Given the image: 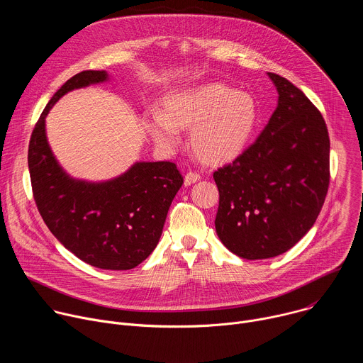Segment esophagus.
<instances>
[{"label":"esophagus","instance_id":"1","mask_svg":"<svg viewBox=\"0 0 363 363\" xmlns=\"http://www.w3.org/2000/svg\"><path fill=\"white\" fill-rule=\"evenodd\" d=\"M199 179H201L199 174L189 171V172H186V175H185V178H184V182H185V185L188 186V185H191V184H195V182L199 181Z\"/></svg>","mask_w":363,"mask_h":363}]
</instances>
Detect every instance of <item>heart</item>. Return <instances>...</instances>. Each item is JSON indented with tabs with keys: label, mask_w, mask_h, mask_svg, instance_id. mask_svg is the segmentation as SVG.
<instances>
[{
	"label": "heart",
	"mask_w": 363,
	"mask_h": 363,
	"mask_svg": "<svg viewBox=\"0 0 363 363\" xmlns=\"http://www.w3.org/2000/svg\"><path fill=\"white\" fill-rule=\"evenodd\" d=\"M260 111L247 91L210 83L174 93L165 100V113L155 109L146 129L162 147L172 149L181 142V130H191V146L196 157L210 165L234 161L254 136Z\"/></svg>",
	"instance_id": "obj_1"
}]
</instances>
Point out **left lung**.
Returning a JSON list of instances; mask_svg holds the SVG:
<instances>
[{"label":"left lung","instance_id":"obj_1","mask_svg":"<svg viewBox=\"0 0 363 363\" xmlns=\"http://www.w3.org/2000/svg\"><path fill=\"white\" fill-rule=\"evenodd\" d=\"M277 108L257 140L214 172L216 230L247 260L280 255L316 223L329 188L330 140L323 116L287 79L267 73Z\"/></svg>","mask_w":363,"mask_h":363}]
</instances>
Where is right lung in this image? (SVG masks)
Returning a JSON list of instances; mask_svg holds the SVG:
<instances>
[{
  "label": "right lung",
  "mask_w": 363,
  "mask_h": 363,
  "mask_svg": "<svg viewBox=\"0 0 363 363\" xmlns=\"http://www.w3.org/2000/svg\"><path fill=\"white\" fill-rule=\"evenodd\" d=\"M105 70L69 79L47 103L30 139L28 169L37 208L53 235L82 262L105 270H130L158 245L172 199L184 178L172 162H135L100 182L70 177L45 135V118L66 93L105 83Z\"/></svg>",
  "instance_id": "add662e5"
}]
</instances>
